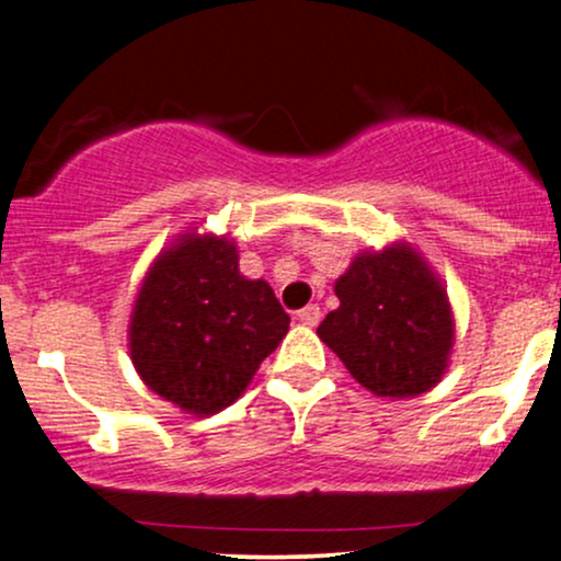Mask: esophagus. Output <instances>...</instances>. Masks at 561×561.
<instances>
[{
    "mask_svg": "<svg viewBox=\"0 0 561 561\" xmlns=\"http://www.w3.org/2000/svg\"><path fill=\"white\" fill-rule=\"evenodd\" d=\"M298 319H300L302 324H306V327H317L319 321H321V308H319V306H313V302H311V306L300 308V311H298Z\"/></svg>",
    "mask_w": 561,
    "mask_h": 561,
    "instance_id": "34e87169",
    "label": "esophagus"
}]
</instances>
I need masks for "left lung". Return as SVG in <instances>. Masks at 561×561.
I'll return each instance as SVG.
<instances>
[{"label": "left lung", "instance_id": "obj_1", "mask_svg": "<svg viewBox=\"0 0 561 561\" xmlns=\"http://www.w3.org/2000/svg\"><path fill=\"white\" fill-rule=\"evenodd\" d=\"M340 306L317 334L379 398H414L448 371L456 324L440 276L411 242L364 250L334 282Z\"/></svg>", "mask_w": 561, "mask_h": 561}]
</instances>
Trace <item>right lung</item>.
<instances>
[{"label": "right lung", "mask_w": 561, "mask_h": 561, "mask_svg": "<svg viewBox=\"0 0 561 561\" xmlns=\"http://www.w3.org/2000/svg\"><path fill=\"white\" fill-rule=\"evenodd\" d=\"M289 330L263 279L240 274L231 237L190 227L147 268L128 321V356L156 396L184 414L224 411Z\"/></svg>", "instance_id": "1"}]
</instances>
